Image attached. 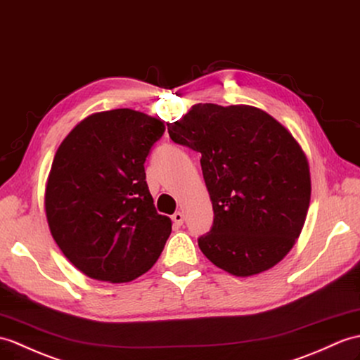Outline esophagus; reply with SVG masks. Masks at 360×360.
Here are the masks:
<instances>
[{
    "mask_svg": "<svg viewBox=\"0 0 360 360\" xmlns=\"http://www.w3.org/2000/svg\"><path fill=\"white\" fill-rule=\"evenodd\" d=\"M172 221L174 222V225H178V227H181V225L184 224V214L181 212H176V213L172 216Z\"/></svg>",
    "mask_w": 360,
    "mask_h": 360,
    "instance_id": "1",
    "label": "esophagus"
}]
</instances>
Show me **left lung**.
Wrapping results in <instances>:
<instances>
[{
  "label": "left lung",
  "instance_id": "8db88e82",
  "mask_svg": "<svg viewBox=\"0 0 360 360\" xmlns=\"http://www.w3.org/2000/svg\"><path fill=\"white\" fill-rule=\"evenodd\" d=\"M173 142L200 153L213 225L198 239L208 261L247 278L293 248L311 196L310 167L293 135L261 108L196 104L167 124Z\"/></svg>",
  "mask_w": 360,
  "mask_h": 360
}]
</instances>
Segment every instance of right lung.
<instances>
[{
  "label": "right lung",
  "mask_w": 360,
  "mask_h": 360,
  "mask_svg": "<svg viewBox=\"0 0 360 360\" xmlns=\"http://www.w3.org/2000/svg\"><path fill=\"white\" fill-rule=\"evenodd\" d=\"M164 130L161 120L116 108L87 116L56 150L44 196L49 229L91 279L139 278L170 236L172 221L156 212L144 170Z\"/></svg>",
  "instance_id": "obj_1"
}]
</instances>
